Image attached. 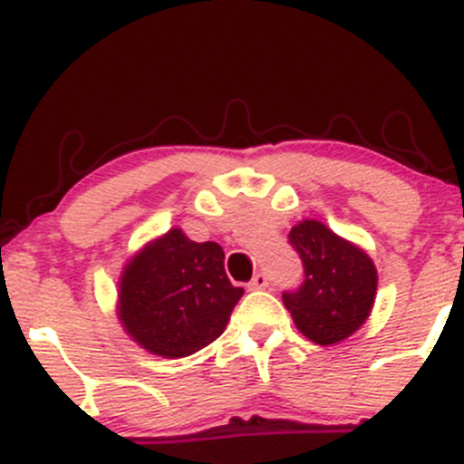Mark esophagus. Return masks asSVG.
<instances>
[{"label": "esophagus", "instance_id": "1", "mask_svg": "<svg viewBox=\"0 0 464 464\" xmlns=\"http://www.w3.org/2000/svg\"><path fill=\"white\" fill-rule=\"evenodd\" d=\"M266 285H269L266 276L265 274H256L254 280L249 283V289H251V292H260V289H266Z\"/></svg>", "mask_w": 464, "mask_h": 464}]
</instances>
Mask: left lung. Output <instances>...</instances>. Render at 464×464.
Wrapping results in <instances>:
<instances>
[{"instance_id": "obj_1", "label": "left lung", "mask_w": 464, "mask_h": 464, "mask_svg": "<svg viewBox=\"0 0 464 464\" xmlns=\"http://www.w3.org/2000/svg\"><path fill=\"white\" fill-rule=\"evenodd\" d=\"M301 256L305 280L283 303L303 336L334 345L353 336L371 316L377 296V269L362 246L336 236L319 219H303L289 231Z\"/></svg>"}]
</instances>
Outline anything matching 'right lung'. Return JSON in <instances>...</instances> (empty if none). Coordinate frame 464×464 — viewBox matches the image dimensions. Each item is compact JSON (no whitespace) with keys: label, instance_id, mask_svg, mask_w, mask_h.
<instances>
[{"label":"right lung","instance_id":"right-lung-1","mask_svg":"<svg viewBox=\"0 0 464 464\" xmlns=\"http://www.w3.org/2000/svg\"><path fill=\"white\" fill-rule=\"evenodd\" d=\"M242 294L227 278L222 246L193 242L175 227L125 262L116 316L150 354L181 359L227 330Z\"/></svg>","mask_w":464,"mask_h":464}]
</instances>
